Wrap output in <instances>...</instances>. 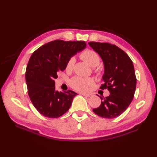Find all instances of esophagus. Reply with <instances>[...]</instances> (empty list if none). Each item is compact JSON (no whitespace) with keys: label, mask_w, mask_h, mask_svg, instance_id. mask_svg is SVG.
I'll return each mask as SVG.
<instances>
[{"label":"esophagus","mask_w":157,"mask_h":157,"mask_svg":"<svg viewBox=\"0 0 157 157\" xmlns=\"http://www.w3.org/2000/svg\"><path fill=\"white\" fill-rule=\"evenodd\" d=\"M84 96H86V97H90V96H92L91 94H89V93H84V94H82Z\"/></svg>","instance_id":"34e87169"}]
</instances>
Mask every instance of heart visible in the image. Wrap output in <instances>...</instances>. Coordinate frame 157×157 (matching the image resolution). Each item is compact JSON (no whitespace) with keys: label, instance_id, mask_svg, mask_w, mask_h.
<instances>
[{"label":"heart","instance_id":"b5f03b06","mask_svg":"<svg viewBox=\"0 0 157 157\" xmlns=\"http://www.w3.org/2000/svg\"><path fill=\"white\" fill-rule=\"evenodd\" d=\"M79 56L86 63H88V65H89L90 67H95L98 66L99 65L100 61H101V58H100V56L98 55V53L90 49H87L86 51H83L80 55H79ZM74 63V58H70L66 63V71H71L73 69ZM70 84H71V87L73 89H75L78 91L83 92L86 90V89H87L88 86H91L93 84V79L89 78H82V77L76 76L71 79Z\"/></svg>","mask_w":157,"mask_h":157}]
</instances>
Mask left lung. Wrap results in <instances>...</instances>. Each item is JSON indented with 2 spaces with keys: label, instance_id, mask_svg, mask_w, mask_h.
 Here are the masks:
<instances>
[{
  "label": "left lung",
  "instance_id": "left-lung-1",
  "mask_svg": "<svg viewBox=\"0 0 157 157\" xmlns=\"http://www.w3.org/2000/svg\"><path fill=\"white\" fill-rule=\"evenodd\" d=\"M88 44L101 56L105 66L104 84L101 89H107L110 95L101 97L99 107L93 111L100 117L115 118L128 109L134 98L136 77L132 61L126 53L115 44L90 42Z\"/></svg>",
  "mask_w": 157,
  "mask_h": 157
}]
</instances>
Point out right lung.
<instances>
[{
	"label": "right lung",
	"instance_id": "add662e5",
	"mask_svg": "<svg viewBox=\"0 0 157 157\" xmlns=\"http://www.w3.org/2000/svg\"><path fill=\"white\" fill-rule=\"evenodd\" d=\"M86 47L84 41L56 40L42 45L32 55L25 71L28 92L36 110L46 117L56 118L69 109L77 93L55 90L58 71L68 60Z\"/></svg>",
	"mask_w": 157,
	"mask_h": 157
}]
</instances>
